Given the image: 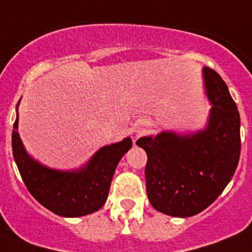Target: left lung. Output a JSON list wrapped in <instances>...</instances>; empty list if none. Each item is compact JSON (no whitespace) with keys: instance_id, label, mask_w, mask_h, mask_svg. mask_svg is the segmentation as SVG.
<instances>
[{"instance_id":"1","label":"left lung","mask_w":252,"mask_h":252,"mask_svg":"<svg viewBox=\"0 0 252 252\" xmlns=\"http://www.w3.org/2000/svg\"><path fill=\"white\" fill-rule=\"evenodd\" d=\"M204 75L213 103L206 129L191 136L162 132L136 142L147 154V197L156 210L172 217H192L213 204L240 160L237 105L217 71L204 67Z\"/></svg>"}]
</instances>
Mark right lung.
<instances>
[{
    "mask_svg": "<svg viewBox=\"0 0 252 252\" xmlns=\"http://www.w3.org/2000/svg\"><path fill=\"white\" fill-rule=\"evenodd\" d=\"M16 129L18 116L12 129V154L23 182L39 204L61 217H83L100 210L116 165L132 146L130 138L123 139L97 151L79 172H59L29 158Z\"/></svg>",
    "mask_w": 252,
    "mask_h": 252,
    "instance_id": "add662e5",
    "label": "right lung"
}]
</instances>
